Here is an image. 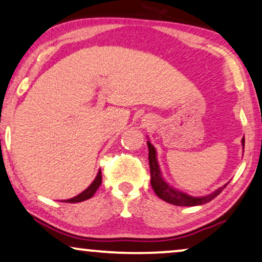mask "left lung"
Here are the masks:
<instances>
[{
	"label": "left lung",
	"instance_id": "left-lung-1",
	"mask_svg": "<svg viewBox=\"0 0 262 262\" xmlns=\"http://www.w3.org/2000/svg\"><path fill=\"white\" fill-rule=\"evenodd\" d=\"M242 144H243L244 148V139L242 140ZM148 146V163H150V173H151V186L154 188L155 193L157 194L161 200H163L168 203L174 204V205H181V207H192V205H201L205 204L211 200H214L217 194H220V192L224 190L225 187L227 186L224 185L223 187L217 188L216 191H214L213 193L208 194V196L203 197H192L190 194L184 193V192H180L175 190L171 186H169L164 181V179L162 178L160 167H158L157 158H156V150L155 147L152 146L151 142L147 141Z\"/></svg>",
	"mask_w": 262,
	"mask_h": 262
}]
</instances>
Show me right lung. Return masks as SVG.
<instances>
[{
	"mask_svg": "<svg viewBox=\"0 0 262 262\" xmlns=\"http://www.w3.org/2000/svg\"><path fill=\"white\" fill-rule=\"evenodd\" d=\"M101 181H102L101 170H99L97 178H95V180L93 181L92 185L87 188V190H84L83 192H82V193H79L78 196H76L74 198H70V200L64 201V202H68V203H78V202H83L85 200H89V198H92L93 194L97 192L99 186L101 185Z\"/></svg>",
	"mask_w": 262,
	"mask_h": 262,
	"instance_id": "1",
	"label": "right lung"
}]
</instances>
